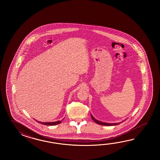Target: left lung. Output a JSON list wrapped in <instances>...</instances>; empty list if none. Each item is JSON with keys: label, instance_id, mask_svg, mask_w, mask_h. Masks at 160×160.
Wrapping results in <instances>:
<instances>
[{"label": "left lung", "instance_id": "1", "mask_svg": "<svg viewBox=\"0 0 160 160\" xmlns=\"http://www.w3.org/2000/svg\"><path fill=\"white\" fill-rule=\"evenodd\" d=\"M91 117H92V119L95 122V123H98L99 125H103V126H114V125H119L122 122L124 121H123L122 122H120L118 123H106L103 122H101V121H99L98 120L95 119V118L92 116V114H91Z\"/></svg>", "mask_w": 160, "mask_h": 160}]
</instances>
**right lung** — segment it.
Here are the masks:
<instances>
[{"label":"right lung","mask_w":160,"mask_h":160,"mask_svg":"<svg viewBox=\"0 0 160 160\" xmlns=\"http://www.w3.org/2000/svg\"><path fill=\"white\" fill-rule=\"evenodd\" d=\"M63 120V119H62ZM62 121H55V122H40V121H38L37 120L35 119V121H37V122H38L39 123H41L42 125H50V126H52V125H58L61 123Z\"/></svg>","instance_id":"right-lung-1"}]
</instances>
